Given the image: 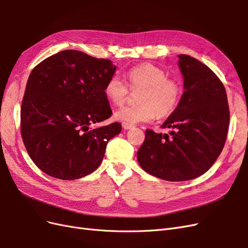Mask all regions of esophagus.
I'll list each match as a JSON object with an SVG mask.
<instances>
[{
	"label": "esophagus",
	"instance_id": "1",
	"mask_svg": "<svg viewBox=\"0 0 248 248\" xmlns=\"http://www.w3.org/2000/svg\"><path fill=\"white\" fill-rule=\"evenodd\" d=\"M122 127L124 129H130V128H132L133 127V125L132 124H129V123H122Z\"/></svg>",
	"mask_w": 248,
	"mask_h": 248
}]
</instances>
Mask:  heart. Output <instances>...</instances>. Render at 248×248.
<instances>
[{
  "instance_id": "1",
  "label": "heart",
  "mask_w": 248,
  "mask_h": 248,
  "mask_svg": "<svg viewBox=\"0 0 248 248\" xmlns=\"http://www.w3.org/2000/svg\"><path fill=\"white\" fill-rule=\"evenodd\" d=\"M124 78L130 91L140 92L137 95L138 106L123 107L115 111L114 118L122 123L151 122L157 115H170L181 98L180 82L176 78H168L167 72L154 64L144 63L132 67ZM126 86L121 78L114 76L104 86V95L112 104L121 106L129 93Z\"/></svg>"
}]
</instances>
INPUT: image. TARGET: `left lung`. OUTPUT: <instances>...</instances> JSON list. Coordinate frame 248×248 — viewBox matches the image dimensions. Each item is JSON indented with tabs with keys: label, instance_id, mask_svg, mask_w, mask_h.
<instances>
[{
	"label": "left lung",
	"instance_id": "left-lung-1",
	"mask_svg": "<svg viewBox=\"0 0 248 248\" xmlns=\"http://www.w3.org/2000/svg\"><path fill=\"white\" fill-rule=\"evenodd\" d=\"M184 92L161 127L170 134L146 130L138 151L140 168L167 181H186L206 172L226 142L230 109L224 86L208 66L179 55Z\"/></svg>",
	"mask_w": 248,
	"mask_h": 248
}]
</instances>
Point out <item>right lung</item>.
<instances>
[{"mask_svg": "<svg viewBox=\"0 0 248 248\" xmlns=\"http://www.w3.org/2000/svg\"><path fill=\"white\" fill-rule=\"evenodd\" d=\"M110 60L63 50L29 76L20 108V132L34 163L46 174L74 180L100 166L119 122L95 127L111 116L104 86L114 76Z\"/></svg>", "mask_w": 248, "mask_h": 248, "instance_id": "1", "label": "right lung"}]
</instances>
